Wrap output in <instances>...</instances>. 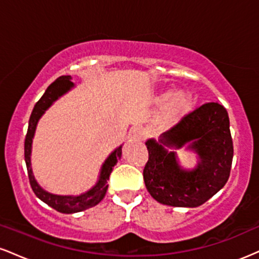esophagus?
<instances>
[{
  "mask_svg": "<svg viewBox=\"0 0 259 259\" xmlns=\"http://www.w3.org/2000/svg\"><path fill=\"white\" fill-rule=\"evenodd\" d=\"M130 136L135 142H140V141H144L145 136V129L142 126H134L132 130H130Z\"/></svg>",
  "mask_w": 259,
  "mask_h": 259,
  "instance_id": "obj_1",
  "label": "esophagus"
}]
</instances>
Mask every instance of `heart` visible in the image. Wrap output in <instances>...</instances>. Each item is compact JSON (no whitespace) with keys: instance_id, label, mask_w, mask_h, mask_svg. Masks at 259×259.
Instances as JSON below:
<instances>
[{"instance_id":"b5f03b06","label":"heart","mask_w":259,"mask_h":259,"mask_svg":"<svg viewBox=\"0 0 259 259\" xmlns=\"http://www.w3.org/2000/svg\"><path fill=\"white\" fill-rule=\"evenodd\" d=\"M158 102L160 105L167 106V118L170 120L185 114L190 111V106H191L190 99L186 95L181 92L174 94L173 91L163 92L158 97Z\"/></svg>"}]
</instances>
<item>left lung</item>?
Listing matches in <instances>:
<instances>
[{
	"label": "left lung",
	"instance_id": "left-lung-1",
	"mask_svg": "<svg viewBox=\"0 0 259 259\" xmlns=\"http://www.w3.org/2000/svg\"><path fill=\"white\" fill-rule=\"evenodd\" d=\"M148 160L144 169L147 191L157 202L194 208L213 197L227 184L234 147L227 109L218 102L204 103L185 115L158 140L146 141ZM186 147L198 154L196 167H181L175 151Z\"/></svg>",
	"mask_w": 259,
	"mask_h": 259
}]
</instances>
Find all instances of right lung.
<instances>
[{
  "label": "right lung",
  "instance_id": "1",
  "mask_svg": "<svg viewBox=\"0 0 259 259\" xmlns=\"http://www.w3.org/2000/svg\"><path fill=\"white\" fill-rule=\"evenodd\" d=\"M74 82L72 81V76L70 75H63L59 76L57 80L52 82L51 85L47 88L40 100L37 101L35 105L34 109H32L30 119H29V126L28 133L25 136V144H24V156H25V163L26 169H28L29 180H30V185L32 191L35 195L40 198L41 201L49 204L53 209L58 210L61 213H65V214H72V213L81 212V210L88 209L96 204H99L101 201L105 197L107 189H108V184L107 181L109 179L113 167L117 164L118 160L121 157V146L115 148L113 152L107 157L105 163L102 164L100 170L99 180L96 181L94 186L90 190L84 192V194L73 196V195H55L51 192L46 191L42 187L38 185V183L35 179L34 174H32L31 168V150H32V139L35 136V132H36V126L40 118L42 117L44 113L47 111L56 102L59 97L67 94L74 88Z\"/></svg>",
  "mask_w": 259,
  "mask_h": 259
}]
</instances>
